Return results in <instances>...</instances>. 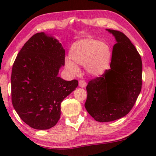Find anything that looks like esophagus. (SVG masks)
Segmentation results:
<instances>
[{"mask_svg": "<svg viewBox=\"0 0 156 156\" xmlns=\"http://www.w3.org/2000/svg\"><path fill=\"white\" fill-rule=\"evenodd\" d=\"M86 85H87V83H86V82L84 81V80H79V86H80V87L84 88V87H85Z\"/></svg>", "mask_w": 156, "mask_h": 156, "instance_id": "1", "label": "esophagus"}]
</instances>
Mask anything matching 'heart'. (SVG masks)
<instances>
[{
    "instance_id": "heart-1",
    "label": "heart",
    "mask_w": 156,
    "mask_h": 156,
    "mask_svg": "<svg viewBox=\"0 0 156 156\" xmlns=\"http://www.w3.org/2000/svg\"><path fill=\"white\" fill-rule=\"evenodd\" d=\"M111 56L110 47L107 43L91 38L83 39L72 44L69 59L65 60V68L76 75L79 72L77 65H85L89 74L98 76L109 67Z\"/></svg>"
}]
</instances>
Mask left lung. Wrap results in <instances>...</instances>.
Segmentation results:
<instances>
[{
	"label": "left lung",
	"mask_w": 156,
	"mask_h": 156,
	"mask_svg": "<svg viewBox=\"0 0 156 156\" xmlns=\"http://www.w3.org/2000/svg\"><path fill=\"white\" fill-rule=\"evenodd\" d=\"M115 36L111 69L87 86L84 107L98 122H111L125 116L135 105L142 89L140 55L125 34L107 30Z\"/></svg>",
	"instance_id": "obj_1"
}]
</instances>
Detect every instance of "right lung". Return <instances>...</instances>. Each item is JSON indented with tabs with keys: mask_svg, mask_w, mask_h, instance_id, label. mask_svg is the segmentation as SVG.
<instances>
[{
	"mask_svg": "<svg viewBox=\"0 0 156 156\" xmlns=\"http://www.w3.org/2000/svg\"><path fill=\"white\" fill-rule=\"evenodd\" d=\"M65 51L58 41L43 32L34 34L18 53L12 67V102L23 122L49 129L60 117V104L78 87L77 80L58 76Z\"/></svg>",
	"mask_w": 156,
	"mask_h": 156,
	"instance_id": "1",
	"label": "right lung"
}]
</instances>
